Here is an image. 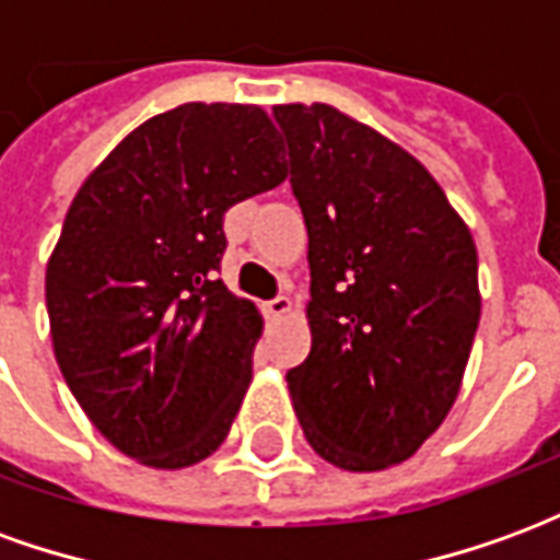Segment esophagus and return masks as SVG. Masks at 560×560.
<instances>
[{
	"label": "esophagus",
	"instance_id": "esophagus-1",
	"mask_svg": "<svg viewBox=\"0 0 560 560\" xmlns=\"http://www.w3.org/2000/svg\"><path fill=\"white\" fill-rule=\"evenodd\" d=\"M291 308H293L291 296H284V293H281V296H276V300H269L267 303V317L291 315Z\"/></svg>",
	"mask_w": 560,
	"mask_h": 560
}]
</instances>
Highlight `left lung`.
Listing matches in <instances>:
<instances>
[{"label":"left lung","mask_w":560,"mask_h":560,"mask_svg":"<svg viewBox=\"0 0 560 560\" xmlns=\"http://www.w3.org/2000/svg\"><path fill=\"white\" fill-rule=\"evenodd\" d=\"M308 231L312 351L288 372L317 456L411 458L453 408L480 324L477 245L411 152L329 104L272 107Z\"/></svg>","instance_id":"1"}]
</instances>
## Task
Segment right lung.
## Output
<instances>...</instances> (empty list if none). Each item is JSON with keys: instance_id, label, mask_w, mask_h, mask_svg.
<instances>
[{"instance_id": "add662e5", "label": "right lung", "mask_w": 560, "mask_h": 560, "mask_svg": "<svg viewBox=\"0 0 560 560\" xmlns=\"http://www.w3.org/2000/svg\"><path fill=\"white\" fill-rule=\"evenodd\" d=\"M255 104H179L86 176L47 260L59 372L92 425L149 468L212 456L252 384L264 329L219 272L224 212L284 183Z\"/></svg>"}]
</instances>
